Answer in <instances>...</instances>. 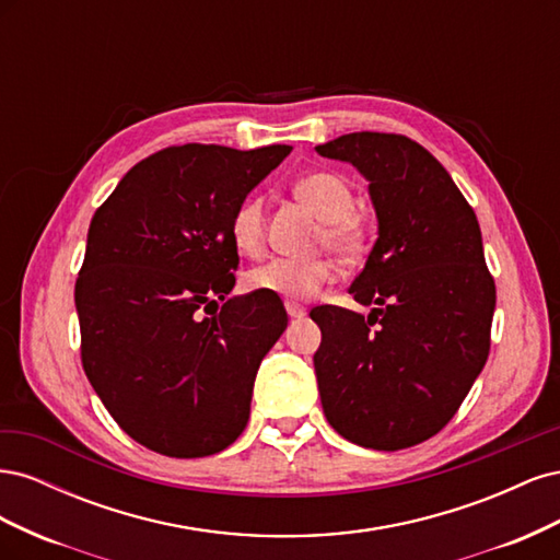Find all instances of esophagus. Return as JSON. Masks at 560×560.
<instances>
[{"label": "esophagus", "mask_w": 560, "mask_h": 560, "mask_svg": "<svg viewBox=\"0 0 560 560\" xmlns=\"http://www.w3.org/2000/svg\"><path fill=\"white\" fill-rule=\"evenodd\" d=\"M284 308H287V315H290L292 319H299V317L306 315V308L299 306V303H294V301H287Z\"/></svg>", "instance_id": "obj_1"}]
</instances>
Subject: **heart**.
Masks as SVG:
<instances>
[{"label": "heart", "mask_w": 560, "mask_h": 560, "mask_svg": "<svg viewBox=\"0 0 560 560\" xmlns=\"http://www.w3.org/2000/svg\"><path fill=\"white\" fill-rule=\"evenodd\" d=\"M296 196L322 219L319 243L329 245L341 257H352L362 247V222L354 217L352 186L336 173H311L294 186ZM231 243L241 254L254 257L264 247V198L252 194L235 206L229 222ZM336 278L329 259H287L273 257L247 273V287L254 292L282 299H311Z\"/></svg>", "instance_id": "obj_1"}]
</instances>
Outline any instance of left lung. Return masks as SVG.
<instances>
[{
	"label": "left lung",
	"instance_id": "obj_1",
	"mask_svg": "<svg viewBox=\"0 0 560 560\" xmlns=\"http://www.w3.org/2000/svg\"><path fill=\"white\" fill-rule=\"evenodd\" d=\"M315 151L358 167L378 217V241L350 284L354 301L378 308L311 311L322 409L352 444L409 448L446 425L488 360L495 282L477 214L406 135L350 132Z\"/></svg>",
	"mask_w": 560,
	"mask_h": 560
}]
</instances>
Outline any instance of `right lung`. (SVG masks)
I'll use <instances>...</instances> for the list:
<instances>
[{
	"instance_id": "obj_1",
	"label": "right lung",
	"mask_w": 560,
	"mask_h": 560,
	"mask_svg": "<svg viewBox=\"0 0 560 560\" xmlns=\"http://www.w3.org/2000/svg\"><path fill=\"white\" fill-rule=\"evenodd\" d=\"M292 147L182 144L118 182L91 219L74 287L83 371L135 442L171 457L224 451L287 329L276 299L231 296L235 206Z\"/></svg>"
}]
</instances>
